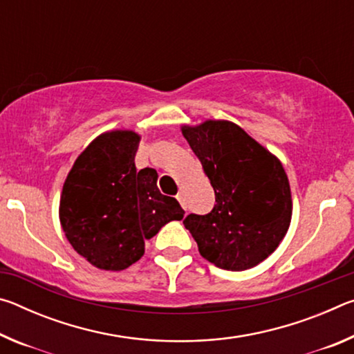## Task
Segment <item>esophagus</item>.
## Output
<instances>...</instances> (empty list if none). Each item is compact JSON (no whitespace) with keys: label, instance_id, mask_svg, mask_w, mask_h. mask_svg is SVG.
<instances>
[{"label":"esophagus","instance_id":"1","mask_svg":"<svg viewBox=\"0 0 354 354\" xmlns=\"http://www.w3.org/2000/svg\"><path fill=\"white\" fill-rule=\"evenodd\" d=\"M178 201L181 203V206H183V209H187V203H185V196H184V194H178Z\"/></svg>","mask_w":354,"mask_h":354}]
</instances>
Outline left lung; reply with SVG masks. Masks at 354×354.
<instances>
[{
    "label": "left lung",
    "mask_w": 354,
    "mask_h": 354,
    "mask_svg": "<svg viewBox=\"0 0 354 354\" xmlns=\"http://www.w3.org/2000/svg\"><path fill=\"white\" fill-rule=\"evenodd\" d=\"M181 131L215 192L212 211L187 215L184 226L214 266L232 272L256 267L290 226L292 192L283 164L230 120L183 124Z\"/></svg>",
    "instance_id": "1"
}]
</instances>
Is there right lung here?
Returning a JSON list of instances; mask_svg holds the SVG:
<instances>
[{
  "instance_id": "add662e5",
  "label": "right lung",
  "mask_w": 354,
  "mask_h": 354,
  "mask_svg": "<svg viewBox=\"0 0 354 354\" xmlns=\"http://www.w3.org/2000/svg\"><path fill=\"white\" fill-rule=\"evenodd\" d=\"M140 134L106 131L77 156L65 178L59 220L65 237L100 270L120 272L145 253V241L184 211L158 189V171H137Z\"/></svg>"
}]
</instances>
